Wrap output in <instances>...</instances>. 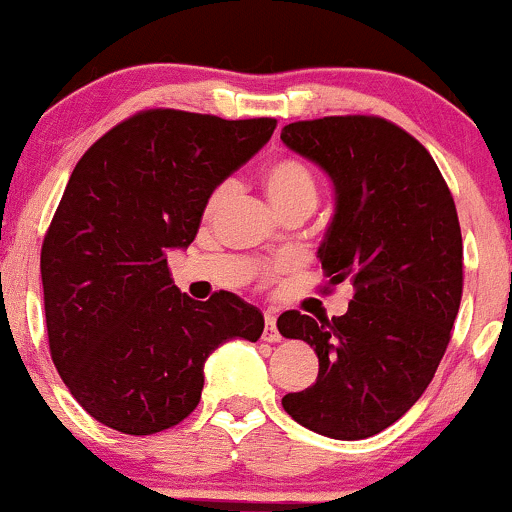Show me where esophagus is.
Instances as JSON below:
<instances>
[{
	"mask_svg": "<svg viewBox=\"0 0 512 512\" xmlns=\"http://www.w3.org/2000/svg\"><path fill=\"white\" fill-rule=\"evenodd\" d=\"M262 339H264V342H279V339H281L279 327H276V315L274 313H264Z\"/></svg>",
	"mask_w": 512,
	"mask_h": 512,
	"instance_id": "34e87169",
	"label": "esophagus"
}]
</instances>
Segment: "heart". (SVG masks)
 Instances as JSON below:
<instances>
[{"mask_svg":"<svg viewBox=\"0 0 512 512\" xmlns=\"http://www.w3.org/2000/svg\"><path fill=\"white\" fill-rule=\"evenodd\" d=\"M264 190H267L269 199H272L274 209H289V207H315L317 202V182L313 170L305 166L298 158L284 156L276 158L264 168ZM228 197V185L216 187L211 192L207 209L214 211L223 199Z\"/></svg>","mask_w":512,"mask_h":512,"instance_id":"heart-1","label":"heart"}]
</instances>
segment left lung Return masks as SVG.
I'll list each match as a JSON object with an SVG mask.
<instances>
[{"label": "left lung", "mask_w": 512, "mask_h": 512, "mask_svg": "<svg viewBox=\"0 0 512 512\" xmlns=\"http://www.w3.org/2000/svg\"><path fill=\"white\" fill-rule=\"evenodd\" d=\"M281 142L330 175L334 216L317 257L330 286L354 289L332 320L279 315V332L320 361L315 383L281 404L320 436L370 438L414 407L448 349L462 301L455 202L431 154L383 117L291 122Z\"/></svg>", "instance_id": "8db88e82"}]
</instances>
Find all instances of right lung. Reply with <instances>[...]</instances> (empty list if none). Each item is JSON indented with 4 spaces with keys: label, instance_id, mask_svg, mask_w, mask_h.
I'll list each match as a JSON object with an SVG mask.
<instances>
[{
    "label": "right lung",
    "instance_id": "obj_1",
    "mask_svg": "<svg viewBox=\"0 0 512 512\" xmlns=\"http://www.w3.org/2000/svg\"><path fill=\"white\" fill-rule=\"evenodd\" d=\"M274 117L142 110L81 156L40 252L50 354L101 424L151 436L195 411L204 361L257 342L264 317L236 293H180L168 250L187 248L211 192L269 142Z\"/></svg>",
    "mask_w": 512,
    "mask_h": 512
}]
</instances>
